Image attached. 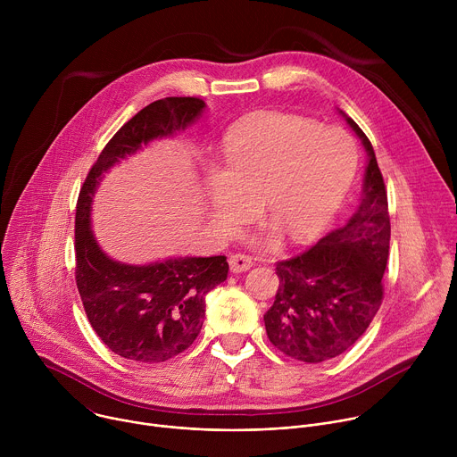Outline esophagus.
<instances>
[{"instance_id": "esophagus-1", "label": "esophagus", "mask_w": 457, "mask_h": 457, "mask_svg": "<svg viewBox=\"0 0 457 457\" xmlns=\"http://www.w3.org/2000/svg\"><path fill=\"white\" fill-rule=\"evenodd\" d=\"M251 266H253V260H251V256H247V254L238 253V254H231V256H229V270H231L233 273L247 271Z\"/></svg>"}]
</instances>
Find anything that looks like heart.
Returning a JSON list of instances; mask_svg holds the SVG:
<instances>
[{
    "label": "heart",
    "instance_id": "1",
    "mask_svg": "<svg viewBox=\"0 0 457 457\" xmlns=\"http://www.w3.org/2000/svg\"><path fill=\"white\" fill-rule=\"evenodd\" d=\"M356 170V146L342 129L293 113H256L229 129L224 168L206 170L212 226L233 237L260 199L271 222L253 242L270 244L280 231L296 244L309 242L335 220Z\"/></svg>",
    "mask_w": 457,
    "mask_h": 457
}]
</instances>
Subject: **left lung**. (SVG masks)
Wrapping results in <instances>:
<instances>
[{
	"instance_id": "1",
	"label": "left lung",
	"mask_w": 457,
	"mask_h": 457,
	"mask_svg": "<svg viewBox=\"0 0 457 457\" xmlns=\"http://www.w3.org/2000/svg\"><path fill=\"white\" fill-rule=\"evenodd\" d=\"M340 113L367 152L361 203L345 226L277 264L280 284L264 314L270 342L305 363L337 358L353 347L383 300L390 242L385 182L370 141Z\"/></svg>"
}]
</instances>
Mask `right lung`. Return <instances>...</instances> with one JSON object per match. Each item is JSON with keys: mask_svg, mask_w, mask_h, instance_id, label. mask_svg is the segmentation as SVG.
I'll list each match as a JSON object with an SVG mask.
<instances>
[{"mask_svg": "<svg viewBox=\"0 0 457 457\" xmlns=\"http://www.w3.org/2000/svg\"><path fill=\"white\" fill-rule=\"evenodd\" d=\"M206 110L199 97L154 101L110 139L87 175L76 210V282L90 325L120 358L166 361L199 337L206 295L228 278L226 256H170L152 264L110 258L92 231V203L112 166L152 141L173 137Z\"/></svg>", "mask_w": 457, "mask_h": 457, "instance_id": "add662e5", "label": "right lung"}]
</instances>
